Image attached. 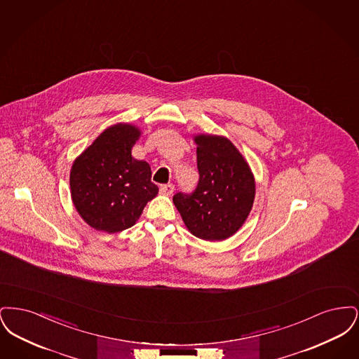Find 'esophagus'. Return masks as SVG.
Returning a JSON list of instances; mask_svg holds the SVG:
<instances>
[{
    "instance_id": "1",
    "label": "esophagus",
    "mask_w": 359,
    "mask_h": 359,
    "mask_svg": "<svg viewBox=\"0 0 359 359\" xmlns=\"http://www.w3.org/2000/svg\"><path fill=\"white\" fill-rule=\"evenodd\" d=\"M173 184H164V186H161L160 187V192L163 194V195H172V192H173Z\"/></svg>"
}]
</instances>
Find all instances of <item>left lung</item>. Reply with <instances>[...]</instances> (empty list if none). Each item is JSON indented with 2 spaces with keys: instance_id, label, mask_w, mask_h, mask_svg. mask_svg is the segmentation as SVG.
Wrapping results in <instances>:
<instances>
[{
  "instance_id": "8db88e82",
  "label": "left lung",
  "mask_w": 359,
  "mask_h": 359,
  "mask_svg": "<svg viewBox=\"0 0 359 359\" xmlns=\"http://www.w3.org/2000/svg\"><path fill=\"white\" fill-rule=\"evenodd\" d=\"M199 183L192 194L177 192L173 203L188 231L205 241L234 236L248 219L256 182L245 157L226 137L194 136Z\"/></svg>"
}]
</instances>
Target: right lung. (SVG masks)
<instances>
[{"label":"right lung","mask_w":359,"mask_h":359,"mask_svg":"<svg viewBox=\"0 0 359 359\" xmlns=\"http://www.w3.org/2000/svg\"><path fill=\"white\" fill-rule=\"evenodd\" d=\"M141 136L132 123L104 129L72 163L71 199L88 226L109 234L132 227L158 188L147 161L132 157Z\"/></svg>","instance_id":"add662e5"}]
</instances>
